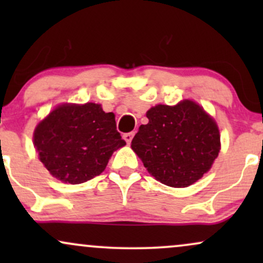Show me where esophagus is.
I'll return each mask as SVG.
<instances>
[{"instance_id": "esophagus-1", "label": "esophagus", "mask_w": 263, "mask_h": 263, "mask_svg": "<svg viewBox=\"0 0 263 263\" xmlns=\"http://www.w3.org/2000/svg\"><path fill=\"white\" fill-rule=\"evenodd\" d=\"M134 135H135V132H128V134L123 135V138H125V141L127 142V143H131L132 138H134Z\"/></svg>"}]
</instances>
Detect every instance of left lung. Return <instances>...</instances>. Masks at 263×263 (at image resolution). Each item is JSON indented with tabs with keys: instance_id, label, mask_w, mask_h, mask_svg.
<instances>
[{
	"instance_id": "1",
	"label": "left lung",
	"mask_w": 263,
	"mask_h": 263,
	"mask_svg": "<svg viewBox=\"0 0 263 263\" xmlns=\"http://www.w3.org/2000/svg\"><path fill=\"white\" fill-rule=\"evenodd\" d=\"M147 117L148 123L140 126L131 147L157 180L184 188L210 170L219 155L220 135L203 107L190 100L157 105Z\"/></svg>"
}]
</instances>
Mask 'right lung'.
I'll use <instances>...</instances> for the list:
<instances>
[{
    "label": "right lung",
    "mask_w": 263,
    "mask_h": 263,
    "mask_svg": "<svg viewBox=\"0 0 263 263\" xmlns=\"http://www.w3.org/2000/svg\"><path fill=\"white\" fill-rule=\"evenodd\" d=\"M33 140L44 167L70 184L101 174L115 151L126 144L115 115L92 102L58 106L39 122Z\"/></svg>",
    "instance_id": "obj_1"
}]
</instances>
